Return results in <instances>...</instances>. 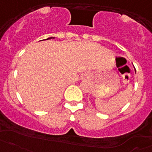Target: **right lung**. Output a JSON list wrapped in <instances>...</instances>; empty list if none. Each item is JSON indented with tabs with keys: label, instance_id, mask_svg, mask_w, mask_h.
I'll use <instances>...</instances> for the list:
<instances>
[{
	"label": "right lung",
	"instance_id": "1",
	"mask_svg": "<svg viewBox=\"0 0 152 152\" xmlns=\"http://www.w3.org/2000/svg\"><path fill=\"white\" fill-rule=\"evenodd\" d=\"M51 38H54V37H49V38H48L47 39H51Z\"/></svg>",
	"mask_w": 152,
	"mask_h": 152
}]
</instances>
